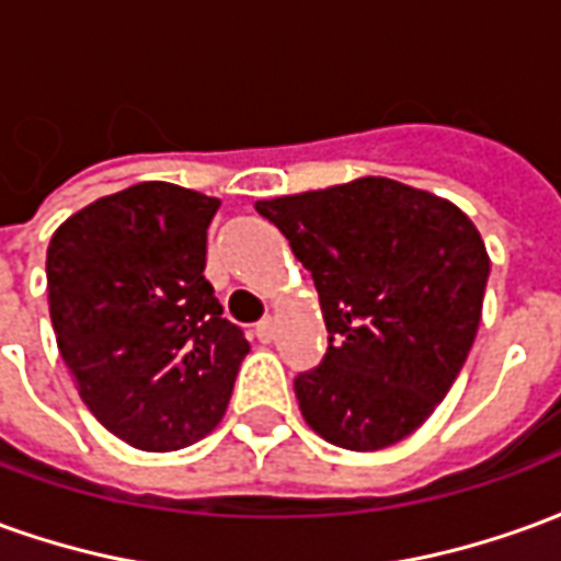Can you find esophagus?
<instances>
[{"mask_svg":"<svg viewBox=\"0 0 561 561\" xmlns=\"http://www.w3.org/2000/svg\"><path fill=\"white\" fill-rule=\"evenodd\" d=\"M273 333H276V321L273 318H264L255 324V336L261 342H273Z\"/></svg>","mask_w":561,"mask_h":561,"instance_id":"esophagus-1","label":"esophagus"}]
</instances>
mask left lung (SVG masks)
I'll list each match as a JSON object with an SVG mask.
<instances>
[{
    "instance_id": "left-lung-1",
    "label": "left lung",
    "mask_w": 561,
    "mask_h": 561,
    "mask_svg": "<svg viewBox=\"0 0 561 561\" xmlns=\"http://www.w3.org/2000/svg\"><path fill=\"white\" fill-rule=\"evenodd\" d=\"M316 279L324 360L294 378L304 421L345 450L412 435L471 352L490 255L445 197L388 176L257 201Z\"/></svg>"
}]
</instances>
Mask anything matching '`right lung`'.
<instances>
[{
    "label": "right lung",
    "mask_w": 561,
    "mask_h": 561,
    "mask_svg": "<svg viewBox=\"0 0 561 561\" xmlns=\"http://www.w3.org/2000/svg\"><path fill=\"white\" fill-rule=\"evenodd\" d=\"M219 197L138 183L66 219L47 245L56 345L80 400L138 450L213 433L249 354L204 279Z\"/></svg>",
    "instance_id": "add662e5"
}]
</instances>
